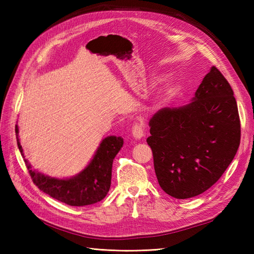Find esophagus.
I'll return each instance as SVG.
<instances>
[{
  "label": "esophagus",
  "mask_w": 254,
  "mask_h": 254,
  "mask_svg": "<svg viewBox=\"0 0 254 254\" xmlns=\"http://www.w3.org/2000/svg\"><path fill=\"white\" fill-rule=\"evenodd\" d=\"M144 127L145 124L141 122H135L132 127V135L135 139H139L144 136Z\"/></svg>",
  "instance_id": "34e87169"
}]
</instances>
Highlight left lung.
Listing matches in <instances>:
<instances>
[{
  "label": "left lung",
  "mask_w": 254,
  "mask_h": 254,
  "mask_svg": "<svg viewBox=\"0 0 254 254\" xmlns=\"http://www.w3.org/2000/svg\"><path fill=\"white\" fill-rule=\"evenodd\" d=\"M154 168L160 188L190 198L216 183L240 144V119L234 91L216 66L210 67L193 100L163 108L150 119Z\"/></svg>",
  "instance_id": "left-lung-1"
}]
</instances>
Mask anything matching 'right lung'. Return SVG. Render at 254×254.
Returning <instances> with one entry per match:
<instances>
[{
    "instance_id": "right-lung-1",
    "label": "right lung",
    "mask_w": 254,
    "mask_h": 254,
    "mask_svg": "<svg viewBox=\"0 0 254 254\" xmlns=\"http://www.w3.org/2000/svg\"><path fill=\"white\" fill-rule=\"evenodd\" d=\"M15 131L17 133L16 138L19 152L24 156L18 138L17 126L15 127ZM122 145L123 138L120 136H108L102 139L89 165L77 176L69 179H57L45 176L32 170L26 159L25 163L32 182L42 192L71 206H85L100 202L109 192L112 163Z\"/></svg>"
}]
</instances>
